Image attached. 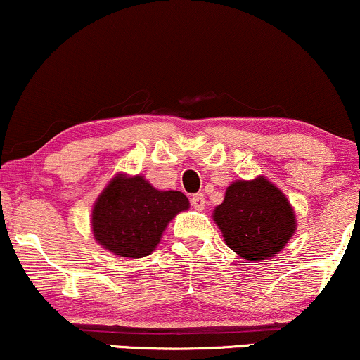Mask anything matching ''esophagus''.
I'll use <instances>...</instances> for the list:
<instances>
[{"mask_svg": "<svg viewBox=\"0 0 360 360\" xmlns=\"http://www.w3.org/2000/svg\"><path fill=\"white\" fill-rule=\"evenodd\" d=\"M191 206H193L196 211H202V210H205V206H206V199H205V196H202V194H194V196L191 198Z\"/></svg>", "mask_w": 360, "mask_h": 360, "instance_id": "1", "label": "esophagus"}]
</instances>
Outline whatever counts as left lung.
<instances>
[{
  "mask_svg": "<svg viewBox=\"0 0 360 360\" xmlns=\"http://www.w3.org/2000/svg\"><path fill=\"white\" fill-rule=\"evenodd\" d=\"M213 219L229 248L250 263L280 253L297 229L287 196L263 176L229 184Z\"/></svg>",
  "mask_w": 360,
  "mask_h": 360,
  "instance_id": "8db88e82",
  "label": "left lung"
}]
</instances>
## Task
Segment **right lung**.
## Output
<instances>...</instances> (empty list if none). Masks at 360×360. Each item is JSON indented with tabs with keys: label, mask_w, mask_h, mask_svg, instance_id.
Here are the masks:
<instances>
[{
	"label": "right lung",
	"mask_w": 360,
	"mask_h": 360,
	"mask_svg": "<svg viewBox=\"0 0 360 360\" xmlns=\"http://www.w3.org/2000/svg\"><path fill=\"white\" fill-rule=\"evenodd\" d=\"M189 207L181 191H159L142 176L117 174L92 210L95 241L125 258L150 255L172 218Z\"/></svg>",
	"instance_id": "obj_1"
}]
</instances>
